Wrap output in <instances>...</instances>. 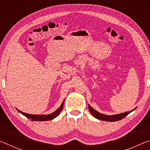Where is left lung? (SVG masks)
Here are the masks:
<instances>
[{"mask_svg": "<svg viewBox=\"0 0 150 150\" xmlns=\"http://www.w3.org/2000/svg\"><path fill=\"white\" fill-rule=\"evenodd\" d=\"M88 110H89V112L91 113L94 117L98 119V120H101L103 121H108V122H115V121H118L120 120H122V119L124 118V117L129 115L131 112H132L133 110H135L136 108L133 109L131 111L129 112H124L122 114H118V115H103L102 113H100L97 112L96 110H95V109L93 108L91 106L88 105Z\"/></svg>", "mask_w": 150, "mask_h": 150, "instance_id": "8db88e82", "label": "left lung"}]
</instances>
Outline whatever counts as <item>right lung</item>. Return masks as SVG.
Masks as SVG:
<instances>
[{"mask_svg": "<svg viewBox=\"0 0 150 150\" xmlns=\"http://www.w3.org/2000/svg\"><path fill=\"white\" fill-rule=\"evenodd\" d=\"M65 100V99H64ZM64 100H63V103H62V105L59 107V108L57 109L54 112L50 114V115H30V114H27L23 112L20 111L17 109V110L20 113H21L22 115H23L24 116H26V118L28 119H30V120L32 121H47V120H51L52 119L55 118V117L59 115L61 111L62 110L63 107V104H64Z\"/></svg>", "mask_w": 150, "mask_h": 150, "instance_id": "right-lung-1", "label": "right lung"}]
</instances>
